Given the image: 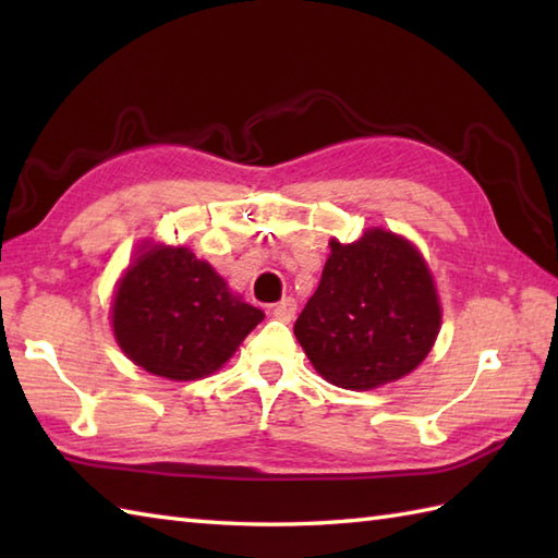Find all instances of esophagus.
<instances>
[{
	"label": "esophagus",
	"mask_w": 558,
	"mask_h": 558,
	"mask_svg": "<svg viewBox=\"0 0 558 558\" xmlns=\"http://www.w3.org/2000/svg\"><path fill=\"white\" fill-rule=\"evenodd\" d=\"M294 314H298V302H294L292 298H282L278 304H272V316H276L278 322L290 324Z\"/></svg>",
	"instance_id": "34e87169"
}]
</instances>
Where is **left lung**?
<instances>
[{
  "mask_svg": "<svg viewBox=\"0 0 558 558\" xmlns=\"http://www.w3.org/2000/svg\"><path fill=\"white\" fill-rule=\"evenodd\" d=\"M438 328L441 304L417 246L374 228L352 244L330 240L294 336L326 381L369 390L417 369Z\"/></svg>",
  "mask_w": 558,
  "mask_h": 558,
  "instance_id": "8db88e82",
  "label": "left lung"
}]
</instances>
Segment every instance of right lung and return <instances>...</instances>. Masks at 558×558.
<instances>
[{"mask_svg":"<svg viewBox=\"0 0 558 558\" xmlns=\"http://www.w3.org/2000/svg\"><path fill=\"white\" fill-rule=\"evenodd\" d=\"M264 322L186 246L144 244L112 302V330L134 364L170 381L204 378Z\"/></svg>","mask_w":558,"mask_h":558,"instance_id":"add662e5","label":"right lung"}]
</instances>
